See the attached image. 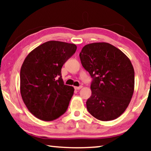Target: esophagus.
Here are the masks:
<instances>
[{
  "label": "esophagus",
  "instance_id": "34e87169",
  "mask_svg": "<svg viewBox=\"0 0 151 151\" xmlns=\"http://www.w3.org/2000/svg\"><path fill=\"white\" fill-rule=\"evenodd\" d=\"M83 88V86H75V90H80L81 88Z\"/></svg>",
  "mask_w": 151,
  "mask_h": 151
}]
</instances>
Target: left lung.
Here are the masks:
<instances>
[{"instance_id":"left-lung-1","label":"left lung","mask_w":151,"mask_h":151,"mask_svg":"<svg viewBox=\"0 0 151 151\" xmlns=\"http://www.w3.org/2000/svg\"><path fill=\"white\" fill-rule=\"evenodd\" d=\"M79 57L93 78L92 94L86 103L89 113L102 121L118 118L129 106L134 93V71L131 60L107 42L85 45Z\"/></svg>"}]
</instances>
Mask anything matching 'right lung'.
Wrapping results in <instances>:
<instances>
[{
	"instance_id": "right-lung-1",
	"label": "right lung",
	"mask_w": 151,
	"mask_h": 151,
	"mask_svg": "<svg viewBox=\"0 0 151 151\" xmlns=\"http://www.w3.org/2000/svg\"><path fill=\"white\" fill-rule=\"evenodd\" d=\"M75 44L50 40L32 50L20 73L24 103L37 119L51 121L68 109L75 89L64 84L61 68L76 50Z\"/></svg>"
}]
</instances>
